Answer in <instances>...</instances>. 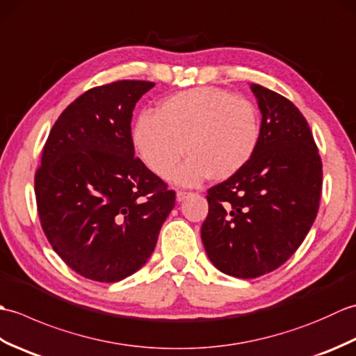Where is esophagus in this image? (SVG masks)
<instances>
[{
    "label": "esophagus",
    "mask_w": 356,
    "mask_h": 356,
    "mask_svg": "<svg viewBox=\"0 0 356 356\" xmlns=\"http://www.w3.org/2000/svg\"><path fill=\"white\" fill-rule=\"evenodd\" d=\"M188 195H190V193H186V191H177L176 193V199H177V202H184Z\"/></svg>",
    "instance_id": "1"
}]
</instances>
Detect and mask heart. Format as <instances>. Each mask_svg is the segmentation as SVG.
Returning <instances> with one entry per match:
<instances>
[{
    "mask_svg": "<svg viewBox=\"0 0 356 356\" xmlns=\"http://www.w3.org/2000/svg\"><path fill=\"white\" fill-rule=\"evenodd\" d=\"M261 136L260 113L246 97L214 87L185 90L166 97L133 127V145L140 161L176 185L194 186L209 176L225 180L251 161Z\"/></svg>",
    "mask_w": 356,
    "mask_h": 356,
    "instance_id": "b5f03b06",
    "label": "heart"
}]
</instances>
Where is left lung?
<instances>
[{"label": "left lung", "instance_id": "obj_1", "mask_svg": "<svg viewBox=\"0 0 356 356\" xmlns=\"http://www.w3.org/2000/svg\"><path fill=\"white\" fill-rule=\"evenodd\" d=\"M261 136L243 170L208 190L202 225L208 259L223 274L257 278L291 259L318 213L323 165L307 120L284 96L251 84Z\"/></svg>", "mask_w": 356, "mask_h": 356}]
</instances>
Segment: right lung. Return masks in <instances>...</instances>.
Instances as JSON below:
<instances>
[{
    "mask_svg": "<svg viewBox=\"0 0 356 356\" xmlns=\"http://www.w3.org/2000/svg\"><path fill=\"white\" fill-rule=\"evenodd\" d=\"M147 81L95 87L53 125L35 174L51 248L79 275L116 283L153 254L176 193L134 157L131 118Z\"/></svg>",
    "mask_w": 356,
    "mask_h": 356,
    "instance_id": "add662e5",
    "label": "right lung"
}]
</instances>
